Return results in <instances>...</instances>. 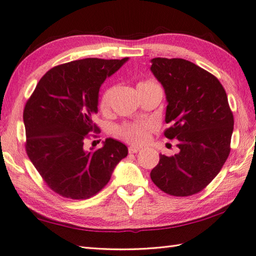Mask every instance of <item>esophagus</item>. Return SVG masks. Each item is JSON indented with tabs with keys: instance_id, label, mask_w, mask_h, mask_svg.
<instances>
[{
	"instance_id": "obj_1",
	"label": "esophagus",
	"mask_w": 256,
	"mask_h": 256,
	"mask_svg": "<svg viewBox=\"0 0 256 256\" xmlns=\"http://www.w3.org/2000/svg\"><path fill=\"white\" fill-rule=\"evenodd\" d=\"M140 150H141V148L133 146H131L128 148V152H130V153H138Z\"/></svg>"
}]
</instances>
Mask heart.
Here are the masks:
<instances>
[{"instance_id":"heart-1","label":"heart","mask_w":256,"mask_h":256,"mask_svg":"<svg viewBox=\"0 0 256 256\" xmlns=\"http://www.w3.org/2000/svg\"><path fill=\"white\" fill-rule=\"evenodd\" d=\"M151 88H159V90H161L160 86L154 82L146 80L138 84V92L151 90ZM110 96H112V88H106L100 100V108L102 110H108L110 108ZM153 128H154L150 123H133L123 125L122 128H118V133L120 138H124L128 143L134 144V146H142V144L148 141Z\"/></svg>"}]
</instances>
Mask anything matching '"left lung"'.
Masks as SVG:
<instances>
[{"label": "left lung", "instance_id": "8db88e82", "mask_svg": "<svg viewBox=\"0 0 256 256\" xmlns=\"http://www.w3.org/2000/svg\"><path fill=\"white\" fill-rule=\"evenodd\" d=\"M151 72L168 102L164 136L176 138L179 153L166 156L151 171L162 192L187 197L202 192L220 174L230 152L234 128L224 87L217 78L188 60L153 58Z\"/></svg>", "mask_w": 256, "mask_h": 256}]
</instances>
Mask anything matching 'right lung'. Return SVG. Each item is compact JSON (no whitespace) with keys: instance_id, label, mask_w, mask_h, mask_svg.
Here are the masks:
<instances>
[{"instance_id":"add662e5","label":"right lung","mask_w":256,"mask_h":256,"mask_svg":"<svg viewBox=\"0 0 256 256\" xmlns=\"http://www.w3.org/2000/svg\"><path fill=\"white\" fill-rule=\"evenodd\" d=\"M128 60L86 58L59 64L44 74L26 102V154L48 187L60 196L92 197L128 156L126 146L110 138L103 148H85L90 133L98 131L92 116L98 110L102 84Z\"/></svg>"}]
</instances>
